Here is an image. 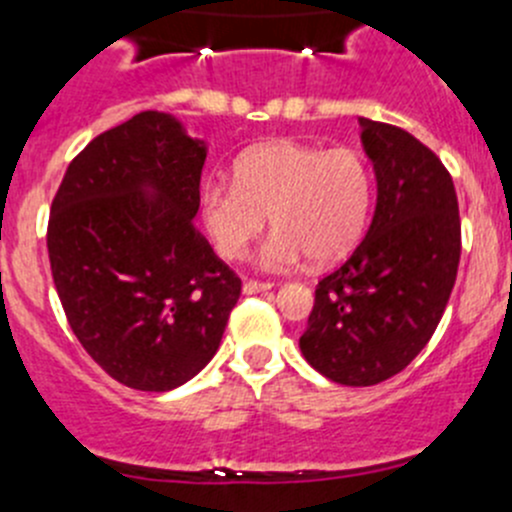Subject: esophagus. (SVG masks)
<instances>
[{
  "instance_id": "obj_1",
  "label": "esophagus",
  "mask_w": 512,
  "mask_h": 512,
  "mask_svg": "<svg viewBox=\"0 0 512 512\" xmlns=\"http://www.w3.org/2000/svg\"><path fill=\"white\" fill-rule=\"evenodd\" d=\"M267 290H272V285H270V282H257V280H247L245 285H242V292H245V295H255V292H267Z\"/></svg>"
}]
</instances>
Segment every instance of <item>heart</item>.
<instances>
[{
  "mask_svg": "<svg viewBox=\"0 0 512 512\" xmlns=\"http://www.w3.org/2000/svg\"><path fill=\"white\" fill-rule=\"evenodd\" d=\"M370 207L372 172L360 152L292 140L252 147L235 162V182L207 180L197 195L202 230L225 260L245 257L270 217L275 232L257 252L265 270L340 260L360 242Z\"/></svg>",
  "mask_w": 512,
  "mask_h": 512,
  "instance_id": "1",
  "label": "heart"
}]
</instances>
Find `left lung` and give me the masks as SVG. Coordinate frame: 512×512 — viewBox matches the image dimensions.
Here are the masks:
<instances>
[{
	"mask_svg": "<svg viewBox=\"0 0 512 512\" xmlns=\"http://www.w3.org/2000/svg\"><path fill=\"white\" fill-rule=\"evenodd\" d=\"M357 122L375 215L345 265L317 285L300 350L327 380L367 388L405 370L433 337L458 277L460 217L453 180L423 142Z\"/></svg>",
	"mask_w": 512,
	"mask_h": 512,
	"instance_id": "1",
	"label": "left lung"
}]
</instances>
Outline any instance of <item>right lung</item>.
<instances>
[{
    "label": "right lung",
    "instance_id": "add662e5",
    "mask_svg": "<svg viewBox=\"0 0 512 512\" xmlns=\"http://www.w3.org/2000/svg\"><path fill=\"white\" fill-rule=\"evenodd\" d=\"M207 142L167 112L94 137L52 202L49 265L69 327L107 375L145 393L215 357L242 282L192 220Z\"/></svg>",
    "mask_w": 512,
    "mask_h": 512
}]
</instances>
